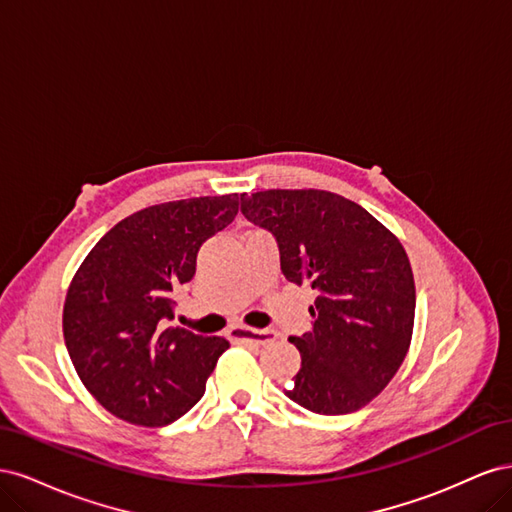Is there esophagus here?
<instances>
[{
	"instance_id": "obj_1",
	"label": "esophagus",
	"mask_w": 512,
	"mask_h": 512,
	"mask_svg": "<svg viewBox=\"0 0 512 512\" xmlns=\"http://www.w3.org/2000/svg\"><path fill=\"white\" fill-rule=\"evenodd\" d=\"M228 337L232 342H250L256 346H265L275 339L273 331H260V329H250V327H232L228 331Z\"/></svg>"
}]
</instances>
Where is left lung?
Listing matches in <instances>:
<instances>
[{"label": "left lung", "mask_w": 512, "mask_h": 512, "mask_svg": "<svg viewBox=\"0 0 512 512\" xmlns=\"http://www.w3.org/2000/svg\"><path fill=\"white\" fill-rule=\"evenodd\" d=\"M241 213L275 237L286 280L318 292L312 331L288 337L301 369L286 397L327 416L367 406L410 348L416 290L404 245L361 205L324 190L241 194Z\"/></svg>", "instance_id": "1"}]
</instances>
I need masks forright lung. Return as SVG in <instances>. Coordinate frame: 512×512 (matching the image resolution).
Returning a JSON list of instances; mask_svg holds the SVG:
<instances>
[{
  "instance_id": "obj_1",
  "label": "right lung",
  "mask_w": 512,
  "mask_h": 512,
  "mask_svg": "<svg viewBox=\"0 0 512 512\" xmlns=\"http://www.w3.org/2000/svg\"><path fill=\"white\" fill-rule=\"evenodd\" d=\"M237 211V194L147 207L108 230L76 271L64 305L66 348L87 391L117 418L164 427L203 397L230 344L168 322L200 245Z\"/></svg>"
}]
</instances>
